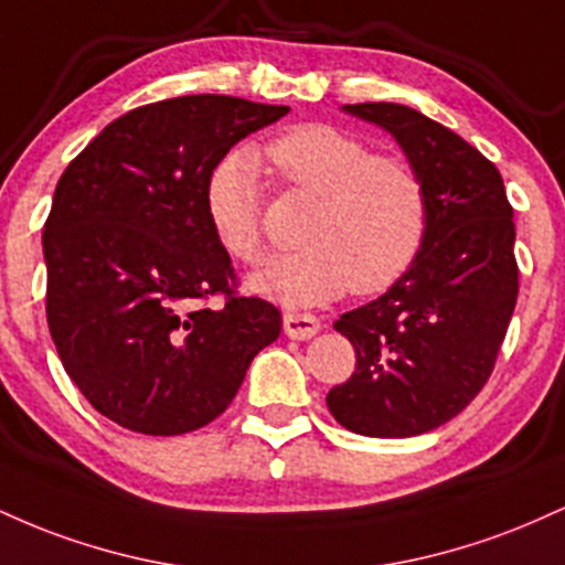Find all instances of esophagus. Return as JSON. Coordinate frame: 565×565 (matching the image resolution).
I'll use <instances>...</instances> for the list:
<instances>
[{
	"label": "esophagus",
	"instance_id": "34e87169",
	"mask_svg": "<svg viewBox=\"0 0 565 565\" xmlns=\"http://www.w3.org/2000/svg\"><path fill=\"white\" fill-rule=\"evenodd\" d=\"M321 321L310 313H287L284 316V334L291 340H310L319 334Z\"/></svg>",
	"mask_w": 565,
	"mask_h": 565
}]
</instances>
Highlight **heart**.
Segmentation results:
<instances>
[{
  "label": "heart",
  "instance_id": "1",
  "mask_svg": "<svg viewBox=\"0 0 565 565\" xmlns=\"http://www.w3.org/2000/svg\"><path fill=\"white\" fill-rule=\"evenodd\" d=\"M281 180L316 199L305 220V249L274 257L249 289L287 308L391 289L417 263L430 225L423 178L398 159L329 125H300L265 148ZM204 212L217 244L238 263L263 255V185L246 148L217 159L204 180Z\"/></svg>",
  "mask_w": 565,
  "mask_h": 565
}]
</instances>
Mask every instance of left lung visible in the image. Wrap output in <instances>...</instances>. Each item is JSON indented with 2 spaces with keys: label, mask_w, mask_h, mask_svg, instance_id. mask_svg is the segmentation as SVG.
I'll list each match as a JSON object with an SVG mask.
<instances>
[{
  "label": "left lung",
  "mask_w": 565,
  "mask_h": 565,
  "mask_svg": "<svg viewBox=\"0 0 565 565\" xmlns=\"http://www.w3.org/2000/svg\"><path fill=\"white\" fill-rule=\"evenodd\" d=\"M342 111L393 135L423 178L430 225L408 274L334 321L355 372L327 406L359 436H423L457 417L494 369L518 300L512 206L497 167L425 114L401 103Z\"/></svg>",
  "instance_id": "left-lung-1"
}]
</instances>
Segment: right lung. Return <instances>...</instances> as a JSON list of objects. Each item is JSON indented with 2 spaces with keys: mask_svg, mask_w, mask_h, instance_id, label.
Returning <instances> with one entry per match:
<instances>
[{
  "mask_svg": "<svg viewBox=\"0 0 565 565\" xmlns=\"http://www.w3.org/2000/svg\"><path fill=\"white\" fill-rule=\"evenodd\" d=\"M287 114L228 95L151 103L111 121L57 180L42 236L50 334L111 423L142 436L199 430L281 334L274 305L233 291L204 180L238 140ZM217 290L223 309L198 305Z\"/></svg>",
  "mask_w": 565,
  "mask_h": 565,
  "instance_id": "add662e5",
  "label": "right lung"
}]
</instances>
